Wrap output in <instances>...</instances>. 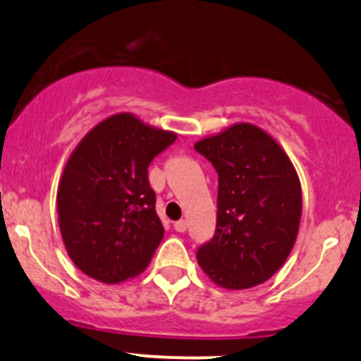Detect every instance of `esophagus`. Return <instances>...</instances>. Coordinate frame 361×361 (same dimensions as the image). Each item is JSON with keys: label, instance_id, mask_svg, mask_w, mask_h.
<instances>
[{"label": "esophagus", "instance_id": "obj_1", "mask_svg": "<svg viewBox=\"0 0 361 361\" xmlns=\"http://www.w3.org/2000/svg\"><path fill=\"white\" fill-rule=\"evenodd\" d=\"M173 227H175L176 232H185V230L188 228V224H186L185 220H178V222H175V225H173Z\"/></svg>", "mask_w": 361, "mask_h": 361}]
</instances>
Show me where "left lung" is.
Here are the masks:
<instances>
[{
    "label": "left lung",
    "mask_w": 361,
    "mask_h": 361,
    "mask_svg": "<svg viewBox=\"0 0 361 361\" xmlns=\"http://www.w3.org/2000/svg\"><path fill=\"white\" fill-rule=\"evenodd\" d=\"M195 149L219 173L215 235L200 245V267L225 289L262 284L296 242L302 210L296 169L276 139L249 123L202 139Z\"/></svg>",
    "instance_id": "left-lung-1"
}]
</instances>
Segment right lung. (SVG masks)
Listing matches in <instances>:
<instances>
[{
  "label": "right lung",
  "mask_w": 361,
  "mask_h": 361,
  "mask_svg": "<svg viewBox=\"0 0 361 361\" xmlns=\"http://www.w3.org/2000/svg\"><path fill=\"white\" fill-rule=\"evenodd\" d=\"M175 139L123 112L90 129L73 149L56 210L68 257L84 274L117 284L151 262L164 228L147 166Z\"/></svg>",
  "instance_id": "add662e5"
}]
</instances>
